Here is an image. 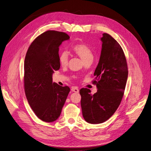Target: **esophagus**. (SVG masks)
Returning a JSON list of instances; mask_svg holds the SVG:
<instances>
[{"label": "esophagus", "instance_id": "1", "mask_svg": "<svg viewBox=\"0 0 151 151\" xmlns=\"http://www.w3.org/2000/svg\"><path fill=\"white\" fill-rule=\"evenodd\" d=\"M71 90H72V92H76V93H78V92H79V90L78 89L77 87H72V88H71Z\"/></svg>", "mask_w": 151, "mask_h": 151}]
</instances>
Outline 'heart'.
Returning <instances> with one entry per match:
<instances>
[{
	"label": "heart",
	"instance_id": "obj_1",
	"mask_svg": "<svg viewBox=\"0 0 151 151\" xmlns=\"http://www.w3.org/2000/svg\"><path fill=\"white\" fill-rule=\"evenodd\" d=\"M72 51L76 55L79 56L85 63L92 61L93 58L92 50L84 43H78L72 47ZM59 62L60 65L63 67H65L68 65L69 62V55L68 52L64 51L60 54L59 56Z\"/></svg>",
	"mask_w": 151,
	"mask_h": 151
}]
</instances>
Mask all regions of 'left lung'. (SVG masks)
I'll list each match as a JSON object with an SVG mask.
<instances>
[{"mask_svg": "<svg viewBox=\"0 0 151 151\" xmlns=\"http://www.w3.org/2000/svg\"><path fill=\"white\" fill-rule=\"evenodd\" d=\"M101 51L93 83L97 92L80 90L82 115L91 124L106 122L116 111L121 103L127 82V62L122 47L111 36L104 33L101 38Z\"/></svg>", "mask_w": 151, "mask_h": 151, "instance_id": "1", "label": "left lung"}]
</instances>
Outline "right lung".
Masks as SVG:
<instances>
[{
  "mask_svg": "<svg viewBox=\"0 0 151 151\" xmlns=\"http://www.w3.org/2000/svg\"><path fill=\"white\" fill-rule=\"evenodd\" d=\"M64 32L49 30L30 45L24 63V88L28 104L38 118L56 121L70 92L68 86L52 82V74L60 68L59 47L69 40Z\"/></svg>",
  "mask_w": 151,
  "mask_h": 151,
  "instance_id": "add662e5",
  "label": "right lung"
}]
</instances>
